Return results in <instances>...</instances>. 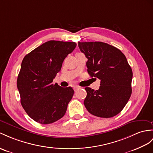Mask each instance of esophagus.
<instances>
[{
    "label": "esophagus",
    "instance_id": "34e87169",
    "mask_svg": "<svg viewBox=\"0 0 153 153\" xmlns=\"http://www.w3.org/2000/svg\"><path fill=\"white\" fill-rule=\"evenodd\" d=\"M80 87L79 86V85H73V89H74V91H76L78 89H79Z\"/></svg>",
    "mask_w": 153,
    "mask_h": 153
}]
</instances>
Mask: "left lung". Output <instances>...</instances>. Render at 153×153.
Returning <instances> with one entry per match:
<instances>
[{
	"mask_svg": "<svg viewBox=\"0 0 153 153\" xmlns=\"http://www.w3.org/2000/svg\"><path fill=\"white\" fill-rule=\"evenodd\" d=\"M79 47L88 58V72L100 80L98 90L85 88L84 104L89 113L109 118L124 108L132 94V71L122 52L100 42H79Z\"/></svg>",
	"mask_w": 153,
	"mask_h": 153,
	"instance_id": "1",
	"label": "left lung"
}]
</instances>
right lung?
<instances>
[{"label":"right lung","instance_id":"add662e5","mask_svg":"<svg viewBox=\"0 0 153 153\" xmlns=\"http://www.w3.org/2000/svg\"><path fill=\"white\" fill-rule=\"evenodd\" d=\"M74 42L51 40L36 48L24 57L17 85L21 103L33 120L50 124L65 115L74 90L53 84L62 63L75 48Z\"/></svg>","mask_w":153,"mask_h":153}]
</instances>
